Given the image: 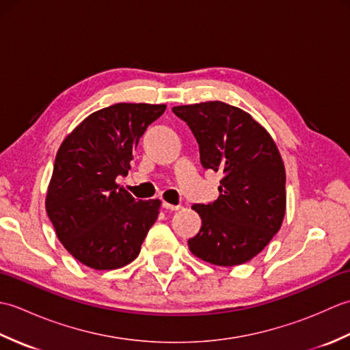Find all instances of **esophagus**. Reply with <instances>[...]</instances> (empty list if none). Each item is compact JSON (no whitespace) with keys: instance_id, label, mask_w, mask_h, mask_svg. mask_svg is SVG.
<instances>
[{"instance_id":"esophagus-1","label":"esophagus","mask_w":350,"mask_h":350,"mask_svg":"<svg viewBox=\"0 0 350 350\" xmlns=\"http://www.w3.org/2000/svg\"><path fill=\"white\" fill-rule=\"evenodd\" d=\"M162 207L163 209H167V211H179L180 209V204H170V203H167V202H163L162 203Z\"/></svg>"}]
</instances>
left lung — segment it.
I'll list each match as a JSON object with an SVG mask.
<instances>
[{
	"label": "left lung",
	"mask_w": 350,
	"mask_h": 350,
	"mask_svg": "<svg viewBox=\"0 0 350 350\" xmlns=\"http://www.w3.org/2000/svg\"><path fill=\"white\" fill-rule=\"evenodd\" d=\"M200 146L206 170L219 173V197L194 204L202 218L188 247L217 266L247 263L278 232L286 213V170L275 141L243 109L219 100L174 107Z\"/></svg>",
	"instance_id": "8db88e82"
}]
</instances>
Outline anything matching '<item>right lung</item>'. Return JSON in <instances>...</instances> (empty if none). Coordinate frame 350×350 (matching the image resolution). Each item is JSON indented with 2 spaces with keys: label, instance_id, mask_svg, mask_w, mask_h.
Instances as JSON below:
<instances>
[{
  "label": "right lung",
  "instance_id": "right-lung-1",
  "mask_svg": "<svg viewBox=\"0 0 350 350\" xmlns=\"http://www.w3.org/2000/svg\"><path fill=\"white\" fill-rule=\"evenodd\" d=\"M165 108L152 103L102 108L58 148L44 206L58 241L92 269L129 265L158 219L161 200H135L117 177L128 174L139 138Z\"/></svg>",
  "mask_w": 350,
  "mask_h": 350
}]
</instances>
